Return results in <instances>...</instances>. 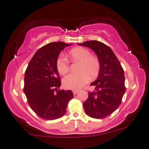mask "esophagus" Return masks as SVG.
Segmentation results:
<instances>
[{
  "mask_svg": "<svg viewBox=\"0 0 149 149\" xmlns=\"http://www.w3.org/2000/svg\"><path fill=\"white\" fill-rule=\"evenodd\" d=\"M77 93H78V90H74V91H73V94H74V95L77 94Z\"/></svg>",
  "mask_w": 149,
  "mask_h": 149,
  "instance_id": "1",
  "label": "esophagus"
}]
</instances>
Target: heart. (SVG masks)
Returning <instances> with one entry per match:
<instances>
[{
  "instance_id": "1",
  "label": "heart",
  "mask_w": 149,
  "mask_h": 149,
  "mask_svg": "<svg viewBox=\"0 0 149 149\" xmlns=\"http://www.w3.org/2000/svg\"><path fill=\"white\" fill-rule=\"evenodd\" d=\"M70 60L79 62L77 68V74H70L64 77V88L70 90H79L89 81L90 77L94 79L98 75L100 70V63L98 58L91 55L86 48L76 47L68 53ZM56 68L59 74L65 75L70 70V63L65 57L59 56L56 60Z\"/></svg>"
}]
</instances>
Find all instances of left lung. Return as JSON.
Instances as JSON below:
<instances>
[{
    "instance_id": "obj_1",
    "label": "left lung",
    "mask_w": 149,
    "mask_h": 149,
    "mask_svg": "<svg viewBox=\"0 0 149 149\" xmlns=\"http://www.w3.org/2000/svg\"><path fill=\"white\" fill-rule=\"evenodd\" d=\"M78 45L92 49L100 63L98 77L91 84L95 90L89 92L88 99L83 104L84 110L93 118H104L122 102L126 90L124 70L113 51L106 44L93 40Z\"/></svg>"
}]
</instances>
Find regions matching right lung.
Segmentation results:
<instances>
[{
    "label": "right lung",
    "instance_id": "obj_1",
    "mask_svg": "<svg viewBox=\"0 0 149 149\" xmlns=\"http://www.w3.org/2000/svg\"><path fill=\"white\" fill-rule=\"evenodd\" d=\"M70 45L63 42L47 44L37 50L26 69L23 91L31 108L42 119L63 116L74 97L71 90H58L61 79L56 68L59 54Z\"/></svg>",
    "mask_w": 149,
    "mask_h": 149
}]
</instances>
